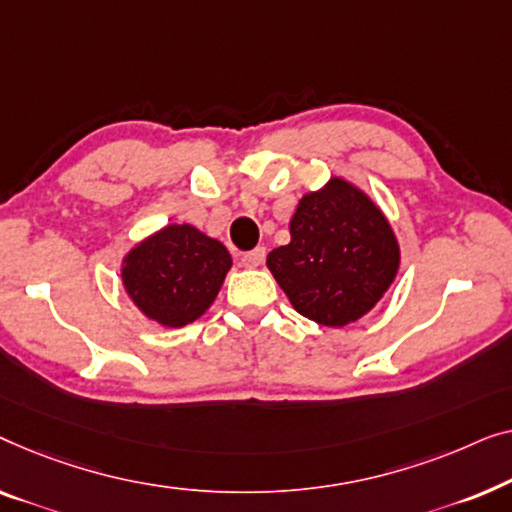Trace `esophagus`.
Listing matches in <instances>:
<instances>
[{
  "label": "esophagus",
  "instance_id": "obj_1",
  "mask_svg": "<svg viewBox=\"0 0 512 512\" xmlns=\"http://www.w3.org/2000/svg\"><path fill=\"white\" fill-rule=\"evenodd\" d=\"M264 257H266V250L259 246V248H255V250H250V253H243V257H241V262L248 266V269H255V266H259L264 262Z\"/></svg>",
  "mask_w": 512,
  "mask_h": 512
}]
</instances>
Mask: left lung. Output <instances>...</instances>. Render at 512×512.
I'll use <instances>...</instances> for the list:
<instances>
[{
    "mask_svg": "<svg viewBox=\"0 0 512 512\" xmlns=\"http://www.w3.org/2000/svg\"><path fill=\"white\" fill-rule=\"evenodd\" d=\"M290 234L266 266L292 306L320 325L359 320L397 276L399 246L385 215L341 178L299 201Z\"/></svg>",
    "mask_w": 512,
    "mask_h": 512,
    "instance_id": "8db88e82",
    "label": "left lung"
}]
</instances>
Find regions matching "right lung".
Returning a JSON list of instances; mask_svg holds the SVG:
<instances>
[{
	"mask_svg": "<svg viewBox=\"0 0 512 512\" xmlns=\"http://www.w3.org/2000/svg\"><path fill=\"white\" fill-rule=\"evenodd\" d=\"M232 257L220 241L190 225H169L127 255V294L148 318L183 327L213 304Z\"/></svg>",
	"mask_w": 512,
	"mask_h": 512,
	"instance_id": "right-lung-1",
	"label": "right lung"
}]
</instances>
